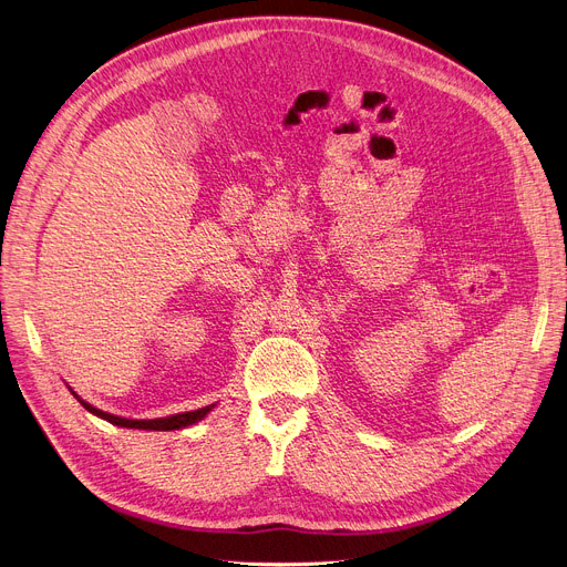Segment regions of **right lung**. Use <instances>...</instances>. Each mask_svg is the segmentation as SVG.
Segmentation results:
<instances>
[{"instance_id":"1","label":"right lung","mask_w":567,"mask_h":567,"mask_svg":"<svg viewBox=\"0 0 567 567\" xmlns=\"http://www.w3.org/2000/svg\"><path fill=\"white\" fill-rule=\"evenodd\" d=\"M75 398H78V395H75ZM80 404H82L86 411H92L94 415H99V419H103V421H107V423H112V425L131 427V430H163V432L188 427V425L202 421L204 415L214 409V404H208V406L197 409V411H186V413L167 415V419H156V421H131V419H118V415H112V413H107V411H101V409H96V406H92V404H86L84 400H80Z\"/></svg>"}]
</instances>
